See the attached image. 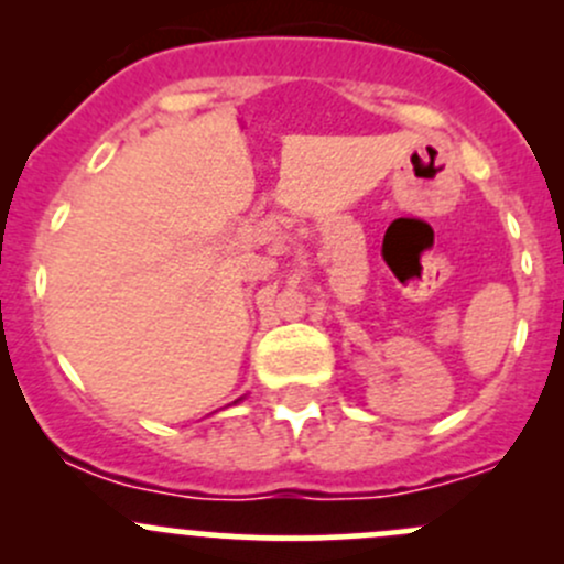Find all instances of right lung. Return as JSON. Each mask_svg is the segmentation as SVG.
I'll return each instance as SVG.
<instances>
[{
	"mask_svg": "<svg viewBox=\"0 0 564 564\" xmlns=\"http://www.w3.org/2000/svg\"><path fill=\"white\" fill-rule=\"evenodd\" d=\"M237 401H242V398H237ZM237 401H235V403H237Z\"/></svg>",
	"mask_w": 564,
	"mask_h": 564,
	"instance_id": "1",
	"label": "right lung"
}]
</instances>
